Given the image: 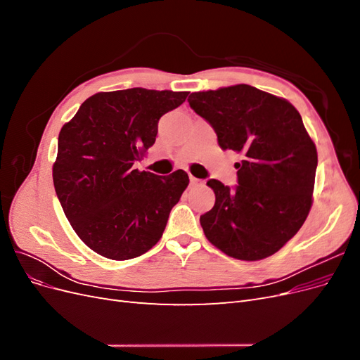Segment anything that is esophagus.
<instances>
[{
  "instance_id": "34e87169",
  "label": "esophagus",
  "mask_w": 360,
  "mask_h": 360,
  "mask_svg": "<svg viewBox=\"0 0 360 360\" xmlns=\"http://www.w3.org/2000/svg\"><path fill=\"white\" fill-rule=\"evenodd\" d=\"M189 180H191V184H192V186H198V184H202V181H201L200 179L193 177V176H191V177H189Z\"/></svg>"
}]
</instances>
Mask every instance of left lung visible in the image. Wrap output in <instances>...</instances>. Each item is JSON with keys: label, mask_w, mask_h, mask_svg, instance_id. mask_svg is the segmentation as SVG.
Wrapping results in <instances>:
<instances>
[{"label": "left lung", "mask_w": 360, "mask_h": 360, "mask_svg": "<svg viewBox=\"0 0 360 360\" xmlns=\"http://www.w3.org/2000/svg\"><path fill=\"white\" fill-rule=\"evenodd\" d=\"M192 110L207 120L222 150L243 155L238 184L209 180L214 205L200 222L209 242L237 259L274 255L296 234L312 205L317 148L288 101L238 84L192 93Z\"/></svg>", "instance_id": "1"}]
</instances>
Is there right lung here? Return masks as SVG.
Listing matches in <instances>:
<instances>
[{"label": "right lung", "mask_w": 360, "mask_h": 360, "mask_svg": "<svg viewBox=\"0 0 360 360\" xmlns=\"http://www.w3.org/2000/svg\"><path fill=\"white\" fill-rule=\"evenodd\" d=\"M188 94L139 86L96 93L61 127L53 186L75 233L99 255L130 259L160 240L189 177L183 169L160 177L134 163L155 144L160 117Z\"/></svg>", "instance_id": "right-lung-1"}]
</instances>
